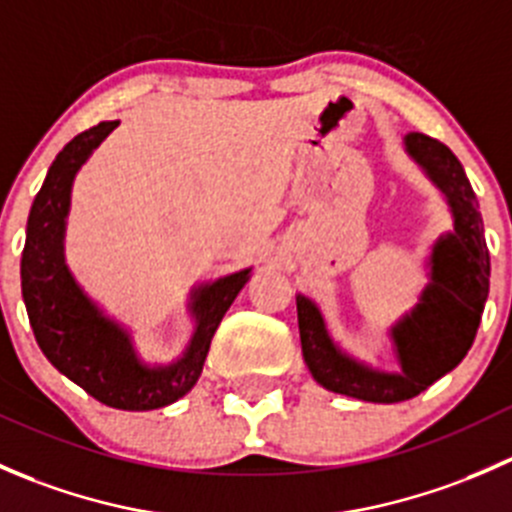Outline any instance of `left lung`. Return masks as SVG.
Listing matches in <instances>:
<instances>
[{"instance_id":"1","label":"left lung","mask_w":512,"mask_h":512,"mask_svg":"<svg viewBox=\"0 0 512 512\" xmlns=\"http://www.w3.org/2000/svg\"><path fill=\"white\" fill-rule=\"evenodd\" d=\"M404 151L443 195L453 227L433 240L426 257L428 282L418 302L386 329L399 369H376L339 347L317 302L297 292L299 339L309 374L327 391L371 404L414 399L456 369L476 339L490 287L483 218L461 160L448 146L414 131L404 136Z\"/></svg>"}]
</instances>
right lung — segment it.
Returning <instances> with one entry per match:
<instances>
[{
  "label": "right lung",
  "mask_w": 512,
  "mask_h": 512,
  "mask_svg": "<svg viewBox=\"0 0 512 512\" xmlns=\"http://www.w3.org/2000/svg\"><path fill=\"white\" fill-rule=\"evenodd\" d=\"M118 121H101L71 138L49 165L29 210L22 252V294L46 359L86 394L121 411H153L183 399L203 374L210 342L225 312L252 277V267L190 289L193 334L178 359L151 364L133 332L86 294L66 265V223L76 173Z\"/></svg>",
  "instance_id": "add662e5"
}]
</instances>
